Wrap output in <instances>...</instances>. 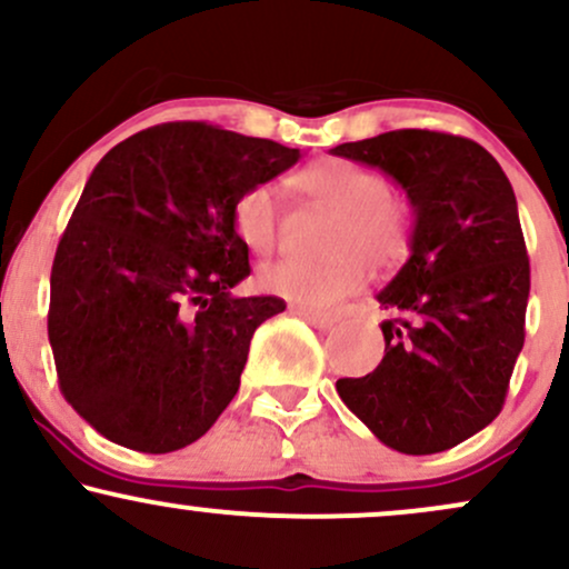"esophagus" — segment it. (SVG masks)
I'll return each mask as SVG.
<instances>
[{"label": "esophagus", "mask_w": 569, "mask_h": 569, "mask_svg": "<svg viewBox=\"0 0 569 569\" xmlns=\"http://www.w3.org/2000/svg\"><path fill=\"white\" fill-rule=\"evenodd\" d=\"M291 312H297L299 318H305V321L316 326V329H331V326L339 321L337 312H321V310H312V307H302V305H291Z\"/></svg>", "instance_id": "obj_1"}]
</instances>
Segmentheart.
<instances>
[{"mask_svg": "<svg viewBox=\"0 0 569 569\" xmlns=\"http://www.w3.org/2000/svg\"><path fill=\"white\" fill-rule=\"evenodd\" d=\"M291 187L312 206L337 217L326 262L264 264L259 286L299 305H335L363 289L371 264L390 270L407 262L415 243V206L390 192L377 168L348 158H323L293 173ZM232 227L248 251L270 253L280 238V202L272 184L248 187L232 206Z\"/></svg>", "mask_w": 569, "mask_h": 569, "instance_id": "heart-1", "label": "heart"}]
</instances>
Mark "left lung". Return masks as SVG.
<instances>
[{
    "mask_svg": "<svg viewBox=\"0 0 569 569\" xmlns=\"http://www.w3.org/2000/svg\"><path fill=\"white\" fill-rule=\"evenodd\" d=\"M331 154L393 176L417 219L411 257L377 293L390 316L380 367L337 380V393L390 449H452L500 415L525 345L530 257L511 181L485 147L441 130H390Z\"/></svg>",
    "mask_w": 569,
    "mask_h": 569,
    "instance_id": "left-lung-1",
    "label": "left lung"
}]
</instances>
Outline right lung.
Listing matches in <instances>:
<instances>
[{"label":"right lung","instance_id":"right-lung-1","mask_svg":"<svg viewBox=\"0 0 569 569\" xmlns=\"http://www.w3.org/2000/svg\"><path fill=\"white\" fill-rule=\"evenodd\" d=\"M299 149L208 122H166L103 154L50 272L58 385L98 433L136 452L198 441L240 388L278 297H234L251 272L232 227L248 187Z\"/></svg>","mask_w":569,"mask_h":569}]
</instances>
